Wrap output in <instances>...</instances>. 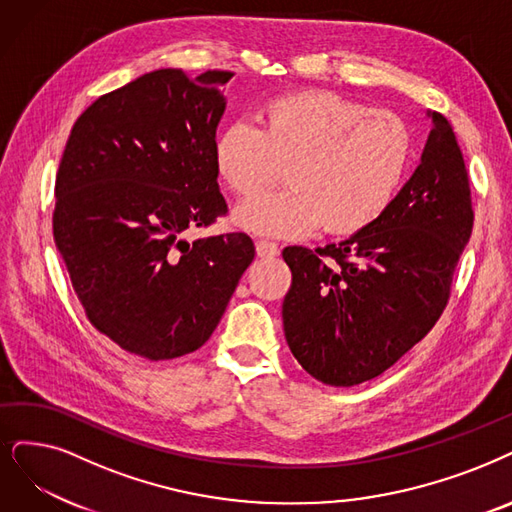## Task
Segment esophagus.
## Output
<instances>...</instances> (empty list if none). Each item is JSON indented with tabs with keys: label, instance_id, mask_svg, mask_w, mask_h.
I'll return each mask as SVG.
<instances>
[{
	"label": "esophagus",
	"instance_id": "obj_1",
	"mask_svg": "<svg viewBox=\"0 0 512 512\" xmlns=\"http://www.w3.org/2000/svg\"><path fill=\"white\" fill-rule=\"evenodd\" d=\"M256 254L260 258H275L279 254V245L275 241L260 239V241H256Z\"/></svg>",
	"mask_w": 512,
	"mask_h": 512
}]
</instances>
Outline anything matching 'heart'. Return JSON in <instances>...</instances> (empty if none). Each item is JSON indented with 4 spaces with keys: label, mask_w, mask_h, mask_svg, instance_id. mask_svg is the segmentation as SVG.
<instances>
[{
    "label": "heart",
    "mask_w": 512,
    "mask_h": 512,
    "mask_svg": "<svg viewBox=\"0 0 512 512\" xmlns=\"http://www.w3.org/2000/svg\"><path fill=\"white\" fill-rule=\"evenodd\" d=\"M216 168L237 195L271 187L288 166L290 189L241 203L235 224L264 237H302L315 227L346 235L370 227L410 172L414 136L393 113L346 96L306 90L273 98L262 128L235 121L216 138Z\"/></svg>",
    "instance_id": "b5f03b06"
}]
</instances>
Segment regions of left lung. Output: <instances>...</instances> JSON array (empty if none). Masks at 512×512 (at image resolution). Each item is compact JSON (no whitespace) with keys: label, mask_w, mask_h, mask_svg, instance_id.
Here are the masks:
<instances>
[{"label":"left lung","mask_w":512,"mask_h":512,"mask_svg":"<svg viewBox=\"0 0 512 512\" xmlns=\"http://www.w3.org/2000/svg\"><path fill=\"white\" fill-rule=\"evenodd\" d=\"M433 130L420 166L388 210L349 239L290 245L283 332L298 363L323 384L355 386L386 372L441 317L473 233L468 174L454 128Z\"/></svg>","instance_id":"1"}]
</instances>
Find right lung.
I'll return each mask as SVG.
<instances>
[{
    "instance_id": "add662e5",
    "label": "right lung",
    "mask_w": 512,
    "mask_h": 512,
    "mask_svg": "<svg viewBox=\"0 0 512 512\" xmlns=\"http://www.w3.org/2000/svg\"><path fill=\"white\" fill-rule=\"evenodd\" d=\"M229 71L157 69L79 115L56 174L54 241L90 323L151 361L197 351L254 260L245 233L187 241L227 214L214 159Z\"/></svg>"
}]
</instances>
